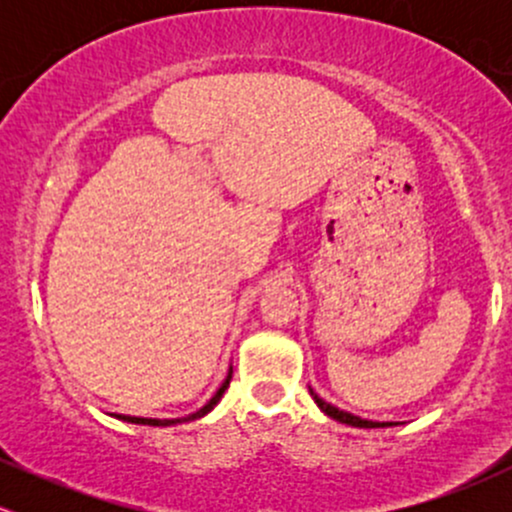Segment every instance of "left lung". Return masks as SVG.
Here are the masks:
<instances>
[{
  "label": "left lung",
  "mask_w": 512,
  "mask_h": 512,
  "mask_svg": "<svg viewBox=\"0 0 512 512\" xmlns=\"http://www.w3.org/2000/svg\"><path fill=\"white\" fill-rule=\"evenodd\" d=\"M310 395H313V399H315V404H317V407H320L322 411H325V414L330 416V419L339 421V424H346V426H356V428H387V426H395V424H392V421H368V419H361V416H354V414H349V411H342V409L332 407V404H327L325 399H322V397H317L313 390H310Z\"/></svg>",
  "instance_id": "1"
}]
</instances>
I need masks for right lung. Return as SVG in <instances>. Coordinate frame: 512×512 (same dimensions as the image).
<instances>
[{
	"label": "right lung",
	"instance_id": "obj_1",
	"mask_svg": "<svg viewBox=\"0 0 512 512\" xmlns=\"http://www.w3.org/2000/svg\"><path fill=\"white\" fill-rule=\"evenodd\" d=\"M231 375H233V370H228V375H226V380H223V385L219 387V390H216V395L211 397L202 409L195 411V414H190V416H182V419H142V416H125V414H113V416H115V419H120V421H127V424H142V426H175V424H185V421L202 419L204 414H209V411L214 409L216 404H219V399L223 397V392H226L228 385H231Z\"/></svg>",
	"mask_w": 512,
	"mask_h": 512
}]
</instances>
